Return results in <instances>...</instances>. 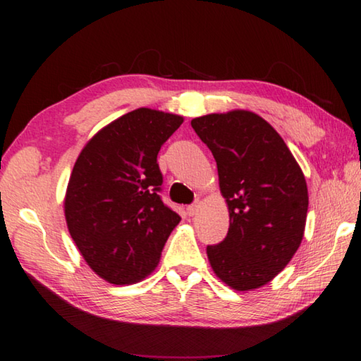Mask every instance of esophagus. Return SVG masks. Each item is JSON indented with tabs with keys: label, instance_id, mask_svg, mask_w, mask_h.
<instances>
[{
	"label": "esophagus",
	"instance_id": "1",
	"mask_svg": "<svg viewBox=\"0 0 361 361\" xmlns=\"http://www.w3.org/2000/svg\"><path fill=\"white\" fill-rule=\"evenodd\" d=\"M186 212H188V215H189V216H194L195 213L199 212V204H191V205H188Z\"/></svg>",
	"mask_w": 361,
	"mask_h": 361
}]
</instances>
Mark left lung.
<instances>
[{"instance_id":"obj_1","label":"left lung","mask_w":361,"mask_h":361,"mask_svg":"<svg viewBox=\"0 0 361 361\" xmlns=\"http://www.w3.org/2000/svg\"><path fill=\"white\" fill-rule=\"evenodd\" d=\"M191 126L215 157L229 207L228 235L207 247L212 269L231 288H259L301 245L309 207L304 175L282 137L258 114H207Z\"/></svg>"}]
</instances>
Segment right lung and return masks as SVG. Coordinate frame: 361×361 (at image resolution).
Listing matches in <instances>:
<instances>
[{"label": "right lung", "mask_w": 361, "mask_h": 361, "mask_svg": "<svg viewBox=\"0 0 361 361\" xmlns=\"http://www.w3.org/2000/svg\"><path fill=\"white\" fill-rule=\"evenodd\" d=\"M181 124V116L133 109L97 133L73 167L66 224L85 262L109 283L149 276L180 223L159 195L157 154Z\"/></svg>", "instance_id": "right-lung-1"}]
</instances>
